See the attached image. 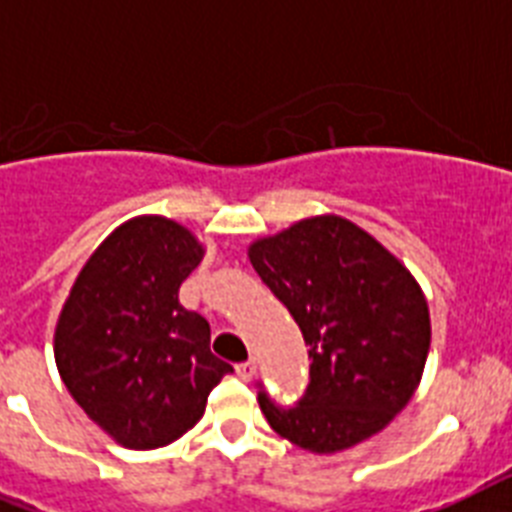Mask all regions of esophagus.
I'll use <instances>...</instances> for the list:
<instances>
[{"label":"esophagus","instance_id":"obj_1","mask_svg":"<svg viewBox=\"0 0 512 512\" xmlns=\"http://www.w3.org/2000/svg\"><path fill=\"white\" fill-rule=\"evenodd\" d=\"M255 371H257L255 360H244V363L236 365V376L242 378V381H249V378L255 376Z\"/></svg>","mask_w":512,"mask_h":512}]
</instances>
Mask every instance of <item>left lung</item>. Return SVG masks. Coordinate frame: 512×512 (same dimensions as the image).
I'll return each instance as SVG.
<instances>
[{
  "label": "left lung",
  "mask_w": 512,
  "mask_h": 512,
  "mask_svg": "<svg viewBox=\"0 0 512 512\" xmlns=\"http://www.w3.org/2000/svg\"><path fill=\"white\" fill-rule=\"evenodd\" d=\"M249 263L310 347V384L294 407L257 394L270 429L334 455L389 426L421 384L429 302L413 273L368 231L315 215L249 244Z\"/></svg>",
  "instance_id": "8db88e82"
}]
</instances>
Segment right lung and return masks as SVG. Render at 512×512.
Listing matches in <instances>:
<instances>
[{
  "label": "right lung",
  "mask_w": 512,
  "mask_h": 512,
  "mask_svg": "<svg viewBox=\"0 0 512 512\" xmlns=\"http://www.w3.org/2000/svg\"><path fill=\"white\" fill-rule=\"evenodd\" d=\"M205 255L176 220L139 215L94 249L54 328L70 397L128 450L176 442L234 368L210 352V323L178 302Z\"/></svg>",
  "instance_id": "right-lung-1"
}]
</instances>
